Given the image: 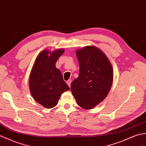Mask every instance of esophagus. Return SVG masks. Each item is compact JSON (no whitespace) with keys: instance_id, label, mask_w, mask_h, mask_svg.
Segmentation results:
<instances>
[{"instance_id":"1","label":"esophagus","mask_w":146,"mask_h":146,"mask_svg":"<svg viewBox=\"0 0 146 146\" xmlns=\"http://www.w3.org/2000/svg\"><path fill=\"white\" fill-rule=\"evenodd\" d=\"M71 82H72V80H71V79H69L68 80H67V85L69 86V87H70Z\"/></svg>"}]
</instances>
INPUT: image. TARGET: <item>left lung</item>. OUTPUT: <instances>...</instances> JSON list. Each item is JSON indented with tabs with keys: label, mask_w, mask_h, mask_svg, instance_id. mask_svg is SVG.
I'll use <instances>...</instances> for the list:
<instances>
[{
	"label": "left lung",
	"mask_w": 146,
	"mask_h": 146,
	"mask_svg": "<svg viewBox=\"0 0 146 146\" xmlns=\"http://www.w3.org/2000/svg\"><path fill=\"white\" fill-rule=\"evenodd\" d=\"M76 55L79 75L71 84V91L77 104L90 109L108 96L113 81L112 67L103 52L95 46L84 47Z\"/></svg>",
	"instance_id": "obj_1"
}]
</instances>
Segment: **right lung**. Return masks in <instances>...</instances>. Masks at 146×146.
Masks as SVG:
<instances>
[{
    "instance_id": "add662e5",
    "label": "right lung",
    "mask_w": 146,
    "mask_h": 146,
    "mask_svg": "<svg viewBox=\"0 0 146 146\" xmlns=\"http://www.w3.org/2000/svg\"><path fill=\"white\" fill-rule=\"evenodd\" d=\"M62 49L52 52L44 50L38 55L29 77V87L34 99L47 109L57 104L62 94L70 88L64 81L62 74L56 67Z\"/></svg>"
}]
</instances>
